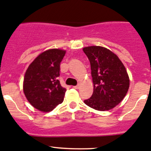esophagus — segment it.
<instances>
[{
    "instance_id": "obj_1",
    "label": "esophagus",
    "mask_w": 151,
    "mask_h": 151,
    "mask_svg": "<svg viewBox=\"0 0 151 151\" xmlns=\"http://www.w3.org/2000/svg\"><path fill=\"white\" fill-rule=\"evenodd\" d=\"M80 85L78 84V85H76V86H74V87H73V88H75V89H78V88H80Z\"/></svg>"
}]
</instances>
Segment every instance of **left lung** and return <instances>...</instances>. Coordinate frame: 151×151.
<instances>
[{
    "mask_svg": "<svg viewBox=\"0 0 151 151\" xmlns=\"http://www.w3.org/2000/svg\"><path fill=\"white\" fill-rule=\"evenodd\" d=\"M90 63L93 93L84 101L90 108L105 111L112 109L124 99L129 87L124 66L115 53L101 46L83 48Z\"/></svg>",
    "mask_w": 151,
    "mask_h": 151,
    "instance_id": "left-lung-1",
    "label": "left lung"
}]
</instances>
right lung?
I'll return each mask as SVG.
<instances>
[{
  "instance_id": "right-lung-1",
  "label": "right lung",
  "mask_w": 151,
  "mask_h": 151,
  "mask_svg": "<svg viewBox=\"0 0 151 151\" xmlns=\"http://www.w3.org/2000/svg\"><path fill=\"white\" fill-rule=\"evenodd\" d=\"M66 50L50 49L40 53L27 69L23 90L29 104L42 112H49L63 101L66 89L58 80L60 64Z\"/></svg>"
}]
</instances>
